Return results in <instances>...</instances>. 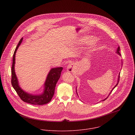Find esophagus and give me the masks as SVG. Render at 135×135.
I'll use <instances>...</instances> for the list:
<instances>
[{"label":"esophagus","instance_id":"obj_1","mask_svg":"<svg viewBox=\"0 0 135 135\" xmlns=\"http://www.w3.org/2000/svg\"><path fill=\"white\" fill-rule=\"evenodd\" d=\"M74 67V64H73V63H70V64H69L68 65V66H67V70H68V71H71L73 69Z\"/></svg>","mask_w":135,"mask_h":135}]
</instances>
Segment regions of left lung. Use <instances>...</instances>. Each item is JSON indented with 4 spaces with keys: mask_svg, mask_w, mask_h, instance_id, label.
I'll return each mask as SVG.
<instances>
[{
    "mask_svg": "<svg viewBox=\"0 0 135 135\" xmlns=\"http://www.w3.org/2000/svg\"><path fill=\"white\" fill-rule=\"evenodd\" d=\"M119 50H120V48H119V47H118V48H117V54H118V55H120V53H119ZM119 75H120V74H119V76H118V82H117V84H116V85L115 86V87H114V88H113V89H112V90H111V93H110V94H109V96H110V94H111V93H112V90H113V89H114V88H115V87L116 86H117V85H118V83H119V77H120V76H119ZM107 98H105V99H104V100H103V101H104V100H106V99H107Z\"/></svg>",
    "mask_w": 135,
    "mask_h": 135,
    "instance_id": "left-lung-1",
    "label": "left lung"
}]
</instances>
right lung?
Wrapping results in <instances>:
<instances>
[{
    "instance_id": "right-lung-1",
    "label": "right lung",
    "mask_w": 135,
    "mask_h": 135,
    "mask_svg": "<svg viewBox=\"0 0 135 135\" xmlns=\"http://www.w3.org/2000/svg\"><path fill=\"white\" fill-rule=\"evenodd\" d=\"M22 40L23 38L20 40L13 55V62L11 68V84L21 99L24 102L34 105H42L47 104L51 101L52 98L54 96L56 85L61 76L63 68L62 67L53 68L50 71L45 81V90L42 95L34 96L24 91L20 87L18 79L15 72V55Z\"/></svg>"
}]
</instances>
